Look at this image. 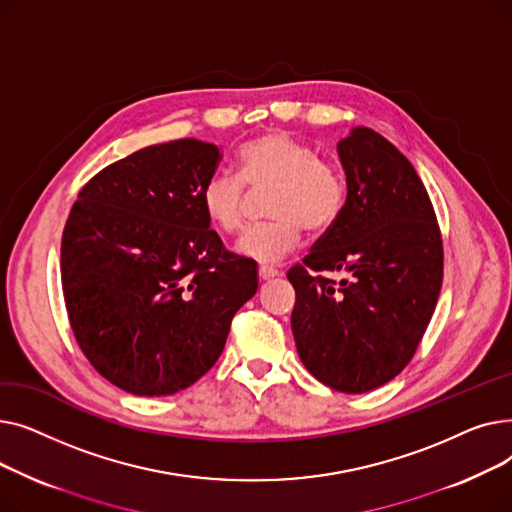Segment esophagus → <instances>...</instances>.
<instances>
[{
    "label": "esophagus",
    "mask_w": 512,
    "mask_h": 512,
    "mask_svg": "<svg viewBox=\"0 0 512 512\" xmlns=\"http://www.w3.org/2000/svg\"><path fill=\"white\" fill-rule=\"evenodd\" d=\"M257 274H259V280H270V278L278 276V270H276V267H272V265H259Z\"/></svg>",
    "instance_id": "esophagus-1"
}]
</instances>
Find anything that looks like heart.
Instances as JSON below:
<instances>
[{"mask_svg": "<svg viewBox=\"0 0 512 512\" xmlns=\"http://www.w3.org/2000/svg\"><path fill=\"white\" fill-rule=\"evenodd\" d=\"M236 174L215 172L201 188L207 222L234 234L245 222L247 186H270L265 211L270 220L253 224L236 242L242 257L274 263L299 245L303 228L311 234L330 230L344 211L348 182L332 159L282 130H267L242 143L234 157Z\"/></svg>", "mask_w": 512, "mask_h": 512, "instance_id": "1", "label": "heart"}]
</instances>
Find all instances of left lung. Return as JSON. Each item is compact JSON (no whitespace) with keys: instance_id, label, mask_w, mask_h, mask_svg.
<instances>
[{"instance_id":"obj_1","label":"left lung","mask_w":512,"mask_h":512,"mask_svg":"<svg viewBox=\"0 0 512 512\" xmlns=\"http://www.w3.org/2000/svg\"><path fill=\"white\" fill-rule=\"evenodd\" d=\"M348 197L288 280L292 334L313 378L363 394L409 365L434 315L444 247L436 211L411 161L382 134L355 128L338 143ZM330 271H342L336 283Z\"/></svg>"}]
</instances>
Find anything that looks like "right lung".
Segmentation results:
<instances>
[{"mask_svg": "<svg viewBox=\"0 0 512 512\" xmlns=\"http://www.w3.org/2000/svg\"><path fill=\"white\" fill-rule=\"evenodd\" d=\"M220 159L197 139L151 145L97 172L70 209L60 257L70 328L124 392L195 384L257 292L255 265L224 249L201 207Z\"/></svg>", "mask_w": 512, "mask_h": 512, "instance_id": "1", "label": "right lung"}]
</instances>
